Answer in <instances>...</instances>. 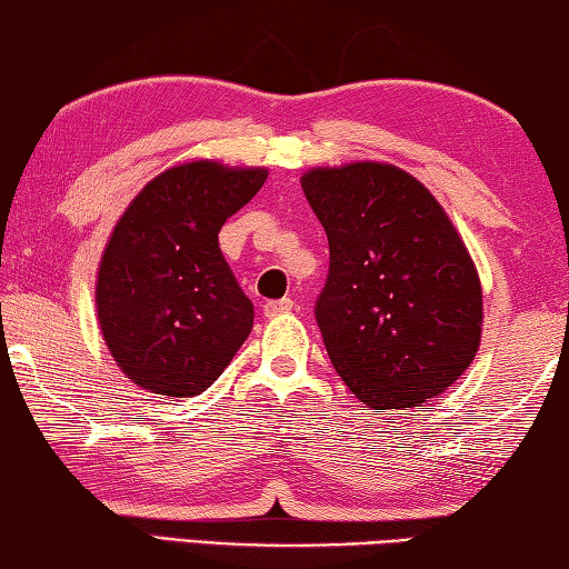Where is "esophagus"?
<instances>
[{
	"label": "esophagus",
	"mask_w": 569,
	"mask_h": 569,
	"mask_svg": "<svg viewBox=\"0 0 569 569\" xmlns=\"http://www.w3.org/2000/svg\"><path fill=\"white\" fill-rule=\"evenodd\" d=\"M291 311H293L291 298H281V301H268L263 306L266 319H276V316H283V313H291Z\"/></svg>",
	"instance_id": "1"
}]
</instances>
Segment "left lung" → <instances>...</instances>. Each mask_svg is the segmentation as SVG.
<instances>
[{
  "label": "left lung",
  "instance_id": "8db88e82",
  "mask_svg": "<svg viewBox=\"0 0 569 569\" xmlns=\"http://www.w3.org/2000/svg\"><path fill=\"white\" fill-rule=\"evenodd\" d=\"M301 186L329 238L313 311L336 373L371 409L439 397L481 339L479 276L451 220L383 162L316 168Z\"/></svg>",
  "mask_w": 569,
  "mask_h": 569
}]
</instances>
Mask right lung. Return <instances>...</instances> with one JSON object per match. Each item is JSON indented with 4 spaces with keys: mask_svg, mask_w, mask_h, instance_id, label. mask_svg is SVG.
I'll list each match as a JSON object with an SVG mask.
<instances>
[{
    "mask_svg": "<svg viewBox=\"0 0 569 569\" xmlns=\"http://www.w3.org/2000/svg\"><path fill=\"white\" fill-rule=\"evenodd\" d=\"M266 178L263 168L196 160L150 180L118 220L94 298L104 343L138 387L196 397L248 339L253 303L218 233Z\"/></svg>",
    "mask_w": 569,
    "mask_h": 569,
    "instance_id": "obj_1",
    "label": "right lung"
}]
</instances>
